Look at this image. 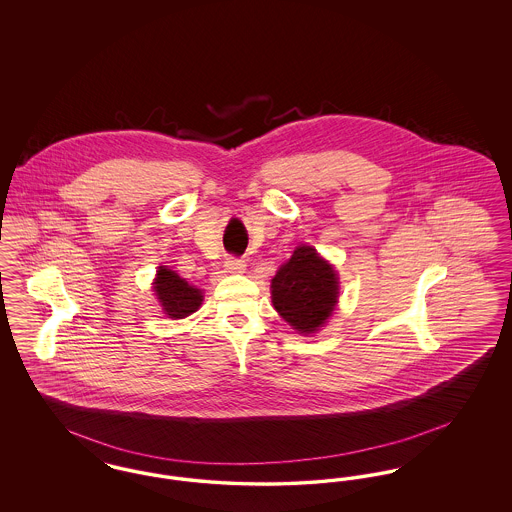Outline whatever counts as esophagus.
I'll list each match as a JSON object with an SVG mask.
<instances>
[{"label": "esophagus", "mask_w": 512, "mask_h": 512, "mask_svg": "<svg viewBox=\"0 0 512 512\" xmlns=\"http://www.w3.org/2000/svg\"><path fill=\"white\" fill-rule=\"evenodd\" d=\"M224 267H226V272H230V274H242L245 270V261L244 259H236V257H228Z\"/></svg>", "instance_id": "1"}]
</instances>
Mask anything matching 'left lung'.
Listing matches in <instances>:
<instances>
[{"instance_id": "left-lung-1", "label": "left lung", "mask_w": 512, "mask_h": 512, "mask_svg": "<svg viewBox=\"0 0 512 512\" xmlns=\"http://www.w3.org/2000/svg\"><path fill=\"white\" fill-rule=\"evenodd\" d=\"M270 290L280 317L301 334H311L334 311L338 278L334 268L320 259L313 247L301 245L276 272Z\"/></svg>"}]
</instances>
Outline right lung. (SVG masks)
Returning a JSON list of instances; mask_svg holds the SVG:
<instances>
[{"mask_svg": "<svg viewBox=\"0 0 512 512\" xmlns=\"http://www.w3.org/2000/svg\"><path fill=\"white\" fill-rule=\"evenodd\" d=\"M155 293L165 313L171 318L188 317L201 305V292L169 268L161 267L157 270Z\"/></svg>", "mask_w": 512, "mask_h": 512, "instance_id": "obj_1", "label": "right lung"}]
</instances>
